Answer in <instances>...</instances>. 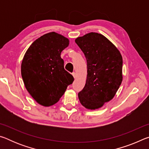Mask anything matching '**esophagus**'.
Listing matches in <instances>:
<instances>
[{
  "label": "esophagus",
  "instance_id": "esophagus-1",
  "mask_svg": "<svg viewBox=\"0 0 149 149\" xmlns=\"http://www.w3.org/2000/svg\"><path fill=\"white\" fill-rule=\"evenodd\" d=\"M72 75H73V76H74V78H76V77H77V75H76V74H75V72H73L72 73Z\"/></svg>",
  "mask_w": 149,
  "mask_h": 149
}]
</instances>
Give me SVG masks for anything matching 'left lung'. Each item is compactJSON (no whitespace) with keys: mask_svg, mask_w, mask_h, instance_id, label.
Returning <instances> with one entry per match:
<instances>
[{"mask_svg":"<svg viewBox=\"0 0 149 149\" xmlns=\"http://www.w3.org/2000/svg\"><path fill=\"white\" fill-rule=\"evenodd\" d=\"M87 60V76L79 101L87 109L95 110L114 98L122 81V56L107 37L89 33L75 40Z\"/></svg>","mask_w":149,"mask_h":149,"instance_id":"1","label":"left lung"}]
</instances>
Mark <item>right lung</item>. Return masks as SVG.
Instances as JSON below:
<instances>
[{
  "instance_id": "add662e5",
  "label": "right lung",
  "mask_w": 149,
  "mask_h": 149,
  "mask_svg": "<svg viewBox=\"0 0 149 149\" xmlns=\"http://www.w3.org/2000/svg\"><path fill=\"white\" fill-rule=\"evenodd\" d=\"M68 45V39L50 32L35 40L24 55L22 79L27 91L39 104L50 107L56 104L74 81L60 57Z\"/></svg>"
}]
</instances>
